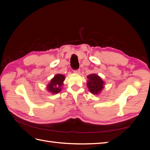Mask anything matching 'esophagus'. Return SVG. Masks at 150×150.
<instances>
[{"mask_svg": "<svg viewBox=\"0 0 150 150\" xmlns=\"http://www.w3.org/2000/svg\"><path fill=\"white\" fill-rule=\"evenodd\" d=\"M74 73H76V74H80V73H81V70L80 69L75 70V71H74Z\"/></svg>", "mask_w": 150, "mask_h": 150, "instance_id": "esophagus-1", "label": "esophagus"}]
</instances>
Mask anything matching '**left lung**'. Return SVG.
Masks as SVG:
<instances>
[{"mask_svg":"<svg viewBox=\"0 0 150 150\" xmlns=\"http://www.w3.org/2000/svg\"><path fill=\"white\" fill-rule=\"evenodd\" d=\"M87 87L91 93L98 95L104 88L105 82L102 78L95 73H91L87 76Z\"/></svg>","mask_w":150,"mask_h":150,"instance_id":"1","label":"left lung"}]
</instances>
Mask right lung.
Returning a JSON list of instances; mask_svg holds the SVG:
<instances>
[{"label": "right lung", "instance_id": "right-lung-1", "mask_svg": "<svg viewBox=\"0 0 150 150\" xmlns=\"http://www.w3.org/2000/svg\"><path fill=\"white\" fill-rule=\"evenodd\" d=\"M65 80V76L62 74H57L51 79L50 82L47 85L46 89L52 94H57L62 90L64 81Z\"/></svg>", "mask_w": 150, "mask_h": 150}]
</instances>
